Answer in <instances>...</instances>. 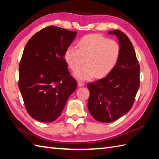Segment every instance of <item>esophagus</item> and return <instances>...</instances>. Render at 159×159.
I'll list each match as a JSON object with an SVG mask.
<instances>
[{
    "label": "esophagus",
    "instance_id": "esophagus-1",
    "mask_svg": "<svg viewBox=\"0 0 159 159\" xmlns=\"http://www.w3.org/2000/svg\"><path fill=\"white\" fill-rule=\"evenodd\" d=\"M78 85H79V87H83L84 85V83L79 80V81H78Z\"/></svg>",
    "mask_w": 159,
    "mask_h": 159
}]
</instances>
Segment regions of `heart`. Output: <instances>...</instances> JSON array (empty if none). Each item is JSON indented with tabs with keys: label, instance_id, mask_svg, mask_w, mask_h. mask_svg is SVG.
Listing matches in <instances>:
<instances>
[{
	"label": "heart",
	"instance_id": "obj_1",
	"mask_svg": "<svg viewBox=\"0 0 159 159\" xmlns=\"http://www.w3.org/2000/svg\"><path fill=\"white\" fill-rule=\"evenodd\" d=\"M77 46L78 48L67 47L64 59L73 71L86 63L75 72L76 77L81 80L90 79L94 75L98 78L107 75L116 64L120 54V45L116 40L98 34L83 37Z\"/></svg>",
	"mask_w": 159,
	"mask_h": 159
}]
</instances>
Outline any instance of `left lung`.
Segmentation results:
<instances>
[{"label":"left lung","mask_w":159,"mask_h":159,"mask_svg":"<svg viewBox=\"0 0 159 159\" xmlns=\"http://www.w3.org/2000/svg\"><path fill=\"white\" fill-rule=\"evenodd\" d=\"M109 34L119 39V59L106 77L87 84L89 111L96 120L104 123L116 121L130 110L140 85V66L129 38L120 30Z\"/></svg>","instance_id":"1"}]
</instances>
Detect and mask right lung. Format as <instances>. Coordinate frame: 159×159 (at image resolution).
I'll return each mask as SVG.
<instances>
[{
	"mask_svg": "<svg viewBox=\"0 0 159 159\" xmlns=\"http://www.w3.org/2000/svg\"><path fill=\"white\" fill-rule=\"evenodd\" d=\"M76 31L50 26L33 35L19 64L18 87L28 113L42 122H52L76 89L64 52Z\"/></svg>",
	"mask_w": 159,
	"mask_h": 159,
	"instance_id": "right-lung-1",
	"label": "right lung"
}]
</instances>
